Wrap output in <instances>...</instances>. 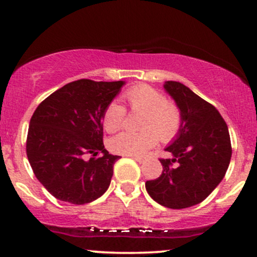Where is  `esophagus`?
I'll return each instance as SVG.
<instances>
[{"label": "esophagus", "mask_w": 257, "mask_h": 257, "mask_svg": "<svg viewBox=\"0 0 257 257\" xmlns=\"http://www.w3.org/2000/svg\"><path fill=\"white\" fill-rule=\"evenodd\" d=\"M131 157L133 158V159H135V161L138 162V163H144V162H145V159L144 158H141V157H135V156H131Z\"/></svg>", "instance_id": "34e87169"}]
</instances>
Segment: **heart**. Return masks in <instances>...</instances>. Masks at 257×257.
<instances>
[{
  "label": "heart",
  "instance_id": "obj_1",
  "mask_svg": "<svg viewBox=\"0 0 257 257\" xmlns=\"http://www.w3.org/2000/svg\"><path fill=\"white\" fill-rule=\"evenodd\" d=\"M133 111L144 112L141 132H120L111 138L108 147L123 156H143L157 143V137L168 143L178 135L181 126V112L173 101L167 100L161 90L147 84H138L123 94ZM125 119V108L118 102H111L105 108L102 124L107 132H116Z\"/></svg>",
  "mask_w": 257,
  "mask_h": 257
}]
</instances>
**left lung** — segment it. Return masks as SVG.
I'll return each mask as SVG.
<instances>
[{
	"instance_id": "1",
	"label": "left lung",
	"mask_w": 257,
	"mask_h": 257,
	"mask_svg": "<svg viewBox=\"0 0 257 257\" xmlns=\"http://www.w3.org/2000/svg\"><path fill=\"white\" fill-rule=\"evenodd\" d=\"M164 89L181 112V126L159 159L163 172L146 181L153 200L170 209H184L203 202L220 184L232 156L228 128L219 111L185 84L167 81ZM177 163L176 167L172 164Z\"/></svg>"
}]
</instances>
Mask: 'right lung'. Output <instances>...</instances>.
<instances>
[{"instance_id": "add662e5", "label": "right lung", "mask_w": 257, "mask_h": 257, "mask_svg": "<svg viewBox=\"0 0 257 257\" xmlns=\"http://www.w3.org/2000/svg\"><path fill=\"white\" fill-rule=\"evenodd\" d=\"M124 84L78 79L37 106L30 119L26 155L35 176L57 199L87 204L107 191L119 156L104 147L102 116ZM99 153L102 156L95 158ZM89 154L93 157L88 159Z\"/></svg>"}]
</instances>
